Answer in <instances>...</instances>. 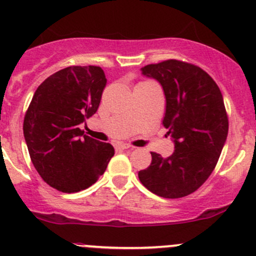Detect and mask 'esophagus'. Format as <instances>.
I'll return each mask as SVG.
<instances>
[{
    "instance_id": "1",
    "label": "esophagus",
    "mask_w": 256,
    "mask_h": 256,
    "mask_svg": "<svg viewBox=\"0 0 256 256\" xmlns=\"http://www.w3.org/2000/svg\"><path fill=\"white\" fill-rule=\"evenodd\" d=\"M131 144H122V142H120V144H116V148H118V150H128V148H131Z\"/></svg>"
}]
</instances>
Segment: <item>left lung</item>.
I'll return each mask as SVG.
<instances>
[{"mask_svg": "<svg viewBox=\"0 0 256 256\" xmlns=\"http://www.w3.org/2000/svg\"><path fill=\"white\" fill-rule=\"evenodd\" d=\"M141 70L164 88V126L174 151L168 157L151 152V164L138 178L160 197H186L208 180L226 144L229 122L223 95L207 72L187 62L168 59Z\"/></svg>", "mask_w": 256, "mask_h": 256, "instance_id": "left-lung-1", "label": "left lung"}]
</instances>
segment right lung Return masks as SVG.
<instances>
[{"label":"right lung","instance_id":"obj_1","mask_svg":"<svg viewBox=\"0 0 256 256\" xmlns=\"http://www.w3.org/2000/svg\"><path fill=\"white\" fill-rule=\"evenodd\" d=\"M106 85L100 66H73L36 90L23 121L30 160L46 183L64 193L86 190L115 154L110 144L84 135L79 125L96 112Z\"/></svg>","mask_w":256,"mask_h":256}]
</instances>
